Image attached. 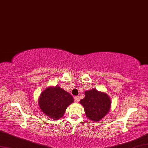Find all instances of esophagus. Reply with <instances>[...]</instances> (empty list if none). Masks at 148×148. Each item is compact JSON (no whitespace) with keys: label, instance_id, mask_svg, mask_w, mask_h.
Instances as JSON below:
<instances>
[{"label":"esophagus","instance_id":"obj_1","mask_svg":"<svg viewBox=\"0 0 148 148\" xmlns=\"http://www.w3.org/2000/svg\"><path fill=\"white\" fill-rule=\"evenodd\" d=\"M75 99V102H79V100H80V98H79V96H75L74 97Z\"/></svg>","mask_w":148,"mask_h":148}]
</instances>
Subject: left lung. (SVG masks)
Segmentation results:
<instances>
[{
    "label": "left lung",
    "instance_id": "8db88e82",
    "mask_svg": "<svg viewBox=\"0 0 148 148\" xmlns=\"http://www.w3.org/2000/svg\"><path fill=\"white\" fill-rule=\"evenodd\" d=\"M87 117L93 121H99L109 112L111 100L106 94L95 89L85 92L84 99L80 100Z\"/></svg>",
    "mask_w": 148,
    "mask_h": 148
}]
</instances>
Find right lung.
Segmentation results:
<instances>
[{"instance_id":"1","label":"right lung","mask_w":148,"mask_h":148,"mask_svg":"<svg viewBox=\"0 0 148 148\" xmlns=\"http://www.w3.org/2000/svg\"><path fill=\"white\" fill-rule=\"evenodd\" d=\"M70 94L58 86L49 87L40 94L38 104L40 110L53 119H59L66 108L73 102Z\"/></svg>"}]
</instances>
